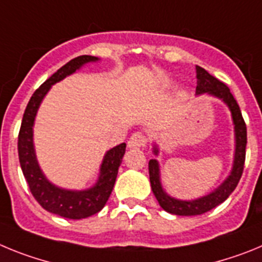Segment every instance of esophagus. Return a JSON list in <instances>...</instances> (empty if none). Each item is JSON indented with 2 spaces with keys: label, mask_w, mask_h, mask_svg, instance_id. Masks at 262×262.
<instances>
[{
  "label": "esophagus",
  "mask_w": 262,
  "mask_h": 262,
  "mask_svg": "<svg viewBox=\"0 0 262 262\" xmlns=\"http://www.w3.org/2000/svg\"><path fill=\"white\" fill-rule=\"evenodd\" d=\"M127 144H128L129 148H133V149H143L145 147V144H147V138L144 136V134L135 133L128 139Z\"/></svg>",
  "instance_id": "esophagus-1"
}]
</instances>
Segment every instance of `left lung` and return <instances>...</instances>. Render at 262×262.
<instances>
[{
    "instance_id": "8db88e82",
    "label": "left lung",
    "mask_w": 262,
    "mask_h": 262,
    "mask_svg": "<svg viewBox=\"0 0 262 262\" xmlns=\"http://www.w3.org/2000/svg\"><path fill=\"white\" fill-rule=\"evenodd\" d=\"M196 94L209 93L211 96L221 98L231 110L232 114L233 124H235V159H233V166L231 174L227 177L226 181L221 186L215 189L212 193L205 196H201L198 200L193 201H181L169 196L164 191L160 181V168L156 160H149L148 163V170H149V181H151L152 191L156 196L159 205L165 211L174 215H182V216H191V215H201L210 211L217 205L223 203L230 196V194L235 190V187L239 184L240 178L243 174L245 163V145H247V126H245L244 118L242 115L239 105L233 98L232 93L230 92L228 86L223 84L222 81L211 76L206 69L196 66ZM155 155H157L159 149L157 147L154 148Z\"/></svg>"
}]
</instances>
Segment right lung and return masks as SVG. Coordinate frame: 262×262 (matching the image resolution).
Here are the masks:
<instances>
[{"label": "right lung", "mask_w": 262, "mask_h": 262, "mask_svg": "<svg viewBox=\"0 0 262 262\" xmlns=\"http://www.w3.org/2000/svg\"><path fill=\"white\" fill-rule=\"evenodd\" d=\"M97 60L98 57L89 55L75 57L67 62L66 66H62L59 71L55 72L47 81H45L35 90V93L32 94L27 103L18 135V156L30 191L43 209L68 219H84L103 209L114 187L118 169L126 152V144L122 143L107 151L99 169L101 172L98 181L93 187L86 190H67L51 184L39 168L32 143V126L39 105L50 90L51 85L56 84L67 76L75 73L86 62Z\"/></svg>", "instance_id": "obj_1"}]
</instances>
